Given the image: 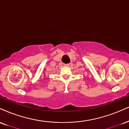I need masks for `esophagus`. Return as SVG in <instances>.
I'll return each instance as SVG.
<instances>
[{
    "mask_svg": "<svg viewBox=\"0 0 129 129\" xmlns=\"http://www.w3.org/2000/svg\"><path fill=\"white\" fill-rule=\"evenodd\" d=\"M64 66L65 67H69L70 64L69 63H66V64H64Z\"/></svg>",
    "mask_w": 129,
    "mask_h": 129,
    "instance_id": "34e87169",
    "label": "esophagus"
}]
</instances>
